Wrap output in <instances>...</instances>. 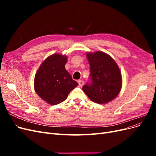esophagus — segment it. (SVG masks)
Returning a JSON list of instances; mask_svg holds the SVG:
<instances>
[{
    "label": "esophagus",
    "instance_id": "1",
    "mask_svg": "<svg viewBox=\"0 0 156 156\" xmlns=\"http://www.w3.org/2000/svg\"><path fill=\"white\" fill-rule=\"evenodd\" d=\"M78 83H79V87H83V84H84V81H82V80H79Z\"/></svg>",
    "mask_w": 156,
    "mask_h": 156
}]
</instances>
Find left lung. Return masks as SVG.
<instances>
[{
	"label": "left lung",
	"mask_w": 156,
	"mask_h": 156,
	"mask_svg": "<svg viewBox=\"0 0 156 156\" xmlns=\"http://www.w3.org/2000/svg\"><path fill=\"white\" fill-rule=\"evenodd\" d=\"M90 80L83 87L91 101L102 104L112 101L120 93L122 75L111 56L101 51L87 53Z\"/></svg>",
	"instance_id": "8db88e82"
}]
</instances>
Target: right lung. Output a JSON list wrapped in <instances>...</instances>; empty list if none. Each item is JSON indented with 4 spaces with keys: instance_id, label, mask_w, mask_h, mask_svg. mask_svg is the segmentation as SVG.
<instances>
[{
    "instance_id": "obj_1",
    "label": "right lung",
    "mask_w": 156,
    "mask_h": 156,
    "mask_svg": "<svg viewBox=\"0 0 156 156\" xmlns=\"http://www.w3.org/2000/svg\"><path fill=\"white\" fill-rule=\"evenodd\" d=\"M67 56L54 54L47 58L37 71L34 78L35 91L51 105H57L67 98L78 85L65 69Z\"/></svg>"
}]
</instances>
